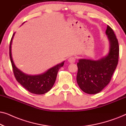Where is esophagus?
I'll list each match as a JSON object with an SVG mask.
<instances>
[{
	"instance_id": "obj_1",
	"label": "esophagus",
	"mask_w": 126,
	"mask_h": 126,
	"mask_svg": "<svg viewBox=\"0 0 126 126\" xmlns=\"http://www.w3.org/2000/svg\"><path fill=\"white\" fill-rule=\"evenodd\" d=\"M76 57L74 56H70L68 58V62L70 63H74L76 61Z\"/></svg>"
}]
</instances>
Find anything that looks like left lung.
I'll use <instances>...</instances> for the list:
<instances>
[{
	"label": "left lung",
	"mask_w": 126,
	"mask_h": 126,
	"mask_svg": "<svg viewBox=\"0 0 126 126\" xmlns=\"http://www.w3.org/2000/svg\"><path fill=\"white\" fill-rule=\"evenodd\" d=\"M106 34L110 43V51L98 60L80 59L77 63V82L88 94H96L109 84L118 63L119 47L113 30L107 26Z\"/></svg>",
	"instance_id": "1"
}]
</instances>
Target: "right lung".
<instances>
[{"label": "right lung", "instance_id": "obj_1", "mask_svg": "<svg viewBox=\"0 0 126 126\" xmlns=\"http://www.w3.org/2000/svg\"><path fill=\"white\" fill-rule=\"evenodd\" d=\"M15 32L11 38L10 44V58L13 67L14 75L19 83L32 94H42L47 92L54 85L58 72L61 67L63 66L64 61L48 69L45 73L38 75H28L24 73L18 69L14 63L11 54L12 41Z\"/></svg>", "mask_w": 126, "mask_h": 126}]
</instances>
